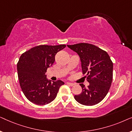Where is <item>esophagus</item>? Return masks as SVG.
I'll return each mask as SVG.
<instances>
[{
	"label": "esophagus",
	"instance_id": "obj_1",
	"mask_svg": "<svg viewBox=\"0 0 132 132\" xmlns=\"http://www.w3.org/2000/svg\"><path fill=\"white\" fill-rule=\"evenodd\" d=\"M67 84L68 85H70V86H74L75 85V84H73V83H70V82H67Z\"/></svg>",
	"mask_w": 132,
	"mask_h": 132
}]
</instances>
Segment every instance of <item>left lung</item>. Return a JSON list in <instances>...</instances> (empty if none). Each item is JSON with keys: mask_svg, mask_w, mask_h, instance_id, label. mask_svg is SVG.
I'll list each match as a JSON object with an SVG mask.
<instances>
[{"mask_svg": "<svg viewBox=\"0 0 132 132\" xmlns=\"http://www.w3.org/2000/svg\"><path fill=\"white\" fill-rule=\"evenodd\" d=\"M80 57L84 74H86L88 88L83 84L80 94L75 98L85 106L95 105L100 102L108 93L113 77V63L108 53L98 47L88 43L67 45Z\"/></svg>", "mask_w": 132, "mask_h": 132, "instance_id": "left-lung-1", "label": "left lung"}]
</instances>
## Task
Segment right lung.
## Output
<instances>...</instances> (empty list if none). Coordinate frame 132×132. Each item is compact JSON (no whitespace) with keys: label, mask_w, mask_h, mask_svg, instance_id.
Wrapping results in <instances>:
<instances>
[{"label":"right lung","mask_w":132,"mask_h":132,"mask_svg":"<svg viewBox=\"0 0 132 132\" xmlns=\"http://www.w3.org/2000/svg\"><path fill=\"white\" fill-rule=\"evenodd\" d=\"M66 45H40L24 52L17 63L20 85L23 94L30 102L44 105L56 97L62 80L52 82L45 75L47 69L53 64L55 55Z\"/></svg>","instance_id":"obj_1"}]
</instances>
